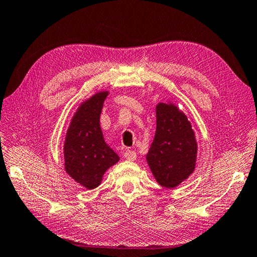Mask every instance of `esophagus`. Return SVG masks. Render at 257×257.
<instances>
[{
	"instance_id": "34e87169",
	"label": "esophagus",
	"mask_w": 257,
	"mask_h": 257,
	"mask_svg": "<svg viewBox=\"0 0 257 257\" xmlns=\"http://www.w3.org/2000/svg\"><path fill=\"white\" fill-rule=\"evenodd\" d=\"M124 158H125L126 160H130V161L137 160V152H136V151H132V150L125 151Z\"/></svg>"
}]
</instances>
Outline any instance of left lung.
<instances>
[{
  "label": "left lung",
  "mask_w": 257,
  "mask_h": 257,
  "mask_svg": "<svg viewBox=\"0 0 257 257\" xmlns=\"http://www.w3.org/2000/svg\"><path fill=\"white\" fill-rule=\"evenodd\" d=\"M157 127L147 163L156 181L174 188L195 169L197 143L187 116L173 102L156 106Z\"/></svg>",
  "instance_id": "left-lung-1"
}]
</instances>
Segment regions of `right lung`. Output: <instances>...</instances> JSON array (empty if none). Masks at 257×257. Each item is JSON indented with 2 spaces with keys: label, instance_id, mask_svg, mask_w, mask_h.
Here are the masks:
<instances>
[{
  "label": "right lung",
  "instance_id": "add662e5",
  "mask_svg": "<svg viewBox=\"0 0 257 257\" xmlns=\"http://www.w3.org/2000/svg\"><path fill=\"white\" fill-rule=\"evenodd\" d=\"M108 93L99 91L81 102L72 117L63 147L66 174L88 190L100 185L106 170L119 160L105 142L100 127V114Z\"/></svg>",
  "mask_w": 257,
  "mask_h": 257
}]
</instances>
